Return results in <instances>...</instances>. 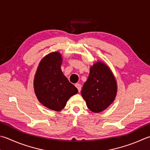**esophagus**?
Instances as JSON below:
<instances>
[{
  "mask_svg": "<svg viewBox=\"0 0 150 150\" xmlns=\"http://www.w3.org/2000/svg\"><path fill=\"white\" fill-rule=\"evenodd\" d=\"M75 86L77 87V88L78 89V91L80 92L81 90V84H79V83H77V84H75Z\"/></svg>",
  "mask_w": 150,
  "mask_h": 150,
  "instance_id": "1",
  "label": "esophagus"
}]
</instances>
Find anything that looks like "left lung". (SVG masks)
I'll return each instance as SVG.
<instances>
[{
  "instance_id": "left-lung-1",
  "label": "left lung",
  "mask_w": 150,
  "mask_h": 150,
  "mask_svg": "<svg viewBox=\"0 0 150 150\" xmlns=\"http://www.w3.org/2000/svg\"><path fill=\"white\" fill-rule=\"evenodd\" d=\"M117 92L116 79L110 67L103 62H95L81 91L87 108L94 113L103 111L114 102Z\"/></svg>"
}]
</instances>
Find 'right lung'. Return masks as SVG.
<instances>
[{"mask_svg":"<svg viewBox=\"0 0 150 150\" xmlns=\"http://www.w3.org/2000/svg\"><path fill=\"white\" fill-rule=\"evenodd\" d=\"M62 56L59 52H53L40 60L35 73L33 86L39 102L56 111H61L67 100L77 94L78 90L69 82L61 69Z\"/></svg>","mask_w":150,"mask_h":150,"instance_id":"right-lung-1","label":"right lung"}]
</instances>
